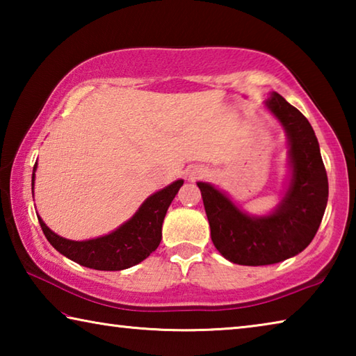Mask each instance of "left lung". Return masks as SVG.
Returning a JSON list of instances; mask_svg holds the SVG:
<instances>
[{"label": "left lung", "mask_w": 356, "mask_h": 356, "mask_svg": "<svg viewBox=\"0 0 356 356\" xmlns=\"http://www.w3.org/2000/svg\"><path fill=\"white\" fill-rule=\"evenodd\" d=\"M284 127L291 180L270 215L251 216L207 182H197L210 237L222 257L238 265H270L297 256L314 238L328 201V177L309 120L278 92L265 100Z\"/></svg>", "instance_id": "obj_1"}]
</instances>
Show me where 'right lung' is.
I'll list each match as a JSON object with an SVG mask.
<instances>
[{
	"mask_svg": "<svg viewBox=\"0 0 356 356\" xmlns=\"http://www.w3.org/2000/svg\"><path fill=\"white\" fill-rule=\"evenodd\" d=\"M35 168H38V163L34 165V172ZM34 172L31 182L33 188ZM182 185L184 180L179 179L165 186L163 190L154 193L141 204L136 213L122 226H119L116 231L97 238L83 240V242L59 237L45 225L39 215L38 218L47 240L63 256L83 265V267L116 272V270L130 268L140 264L150 252L159 248L161 242V225H163L168 207L171 206Z\"/></svg>",
	"mask_w": 356,
	"mask_h": 356,
	"instance_id": "obj_1",
	"label": "right lung"
}]
</instances>
